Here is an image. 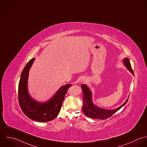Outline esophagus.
Returning <instances> with one entry per match:
<instances>
[{"instance_id":"34e87169","label":"esophagus","mask_w":147,"mask_h":147,"mask_svg":"<svg viewBox=\"0 0 147 147\" xmlns=\"http://www.w3.org/2000/svg\"><path fill=\"white\" fill-rule=\"evenodd\" d=\"M84 81H85L84 79H82V80H81V82H84Z\"/></svg>"}]
</instances>
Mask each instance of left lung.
Here are the masks:
<instances>
[{
  "label": "left lung",
  "mask_w": 147,
  "mask_h": 147,
  "mask_svg": "<svg viewBox=\"0 0 147 147\" xmlns=\"http://www.w3.org/2000/svg\"><path fill=\"white\" fill-rule=\"evenodd\" d=\"M123 63L125 67L127 68V69L134 76V73L131 67L129 59L127 58H125L123 60ZM81 86L83 92L84 105L82 107V111L87 117L90 118L101 120L107 119L112 116L113 114H115L123 106H124L128 100V98L126 101L121 106L115 109L108 110L101 108L93 104L92 101V93L89 88L84 84H82Z\"/></svg>",
  "instance_id": "obj_1"
}]
</instances>
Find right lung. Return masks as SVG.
<instances>
[{"label":"right lung","instance_id":"1","mask_svg":"<svg viewBox=\"0 0 147 147\" xmlns=\"http://www.w3.org/2000/svg\"><path fill=\"white\" fill-rule=\"evenodd\" d=\"M35 59L30 60L22 72L18 86L19 103L23 112L30 119L39 122H47L54 120L59 114L65 94L71 84L61 87L45 102H39L33 99L29 94L27 83L29 71Z\"/></svg>","mask_w":147,"mask_h":147}]
</instances>
